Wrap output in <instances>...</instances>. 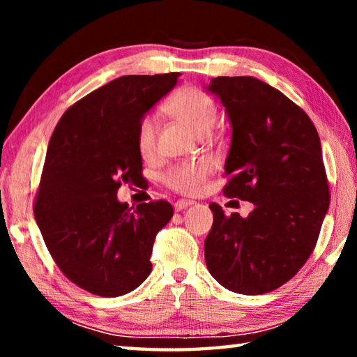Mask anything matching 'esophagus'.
Segmentation results:
<instances>
[{"instance_id": "1", "label": "esophagus", "mask_w": 357, "mask_h": 357, "mask_svg": "<svg viewBox=\"0 0 357 357\" xmlns=\"http://www.w3.org/2000/svg\"><path fill=\"white\" fill-rule=\"evenodd\" d=\"M192 204H195V203L187 202V200H178L176 203H174V211H176V213H181V211L192 206Z\"/></svg>"}]
</instances>
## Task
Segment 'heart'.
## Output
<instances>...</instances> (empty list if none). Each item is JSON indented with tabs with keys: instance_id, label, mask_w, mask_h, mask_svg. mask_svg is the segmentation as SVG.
<instances>
[{
	"instance_id": "b5f03b06",
	"label": "heart",
	"mask_w": 357,
	"mask_h": 357,
	"mask_svg": "<svg viewBox=\"0 0 357 357\" xmlns=\"http://www.w3.org/2000/svg\"><path fill=\"white\" fill-rule=\"evenodd\" d=\"M165 112L179 123L187 126L193 134L203 135L213 129L217 119V108L208 94L197 88H183L167 102ZM157 144V119L153 114L144 116L137 129V146L144 159L155 153ZM209 174V165L204 162H192L170 168L165 174V184L172 190L193 195L202 189Z\"/></svg>"
}]
</instances>
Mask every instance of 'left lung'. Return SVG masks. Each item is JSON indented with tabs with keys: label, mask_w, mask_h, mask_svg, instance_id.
<instances>
[{
	"label": "left lung",
	"mask_w": 357,
	"mask_h": 357,
	"mask_svg": "<svg viewBox=\"0 0 357 357\" xmlns=\"http://www.w3.org/2000/svg\"><path fill=\"white\" fill-rule=\"evenodd\" d=\"M206 91L231 126L223 193L255 208L241 217L211 204L204 259L229 291L269 293L304 266L328 213L321 142L304 110L255 77H217Z\"/></svg>",
	"instance_id": "1"
}]
</instances>
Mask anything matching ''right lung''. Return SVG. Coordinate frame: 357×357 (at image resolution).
<instances>
[{"label":"right lung","mask_w":357,"mask_h":357,"mask_svg":"<svg viewBox=\"0 0 357 357\" xmlns=\"http://www.w3.org/2000/svg\"><path fill=\"white\" fill-rule=\"evenodd\" d=\"M178 75L112 80L72 105L48 143L36 222L63 274L93 294L130 293L153 269L155 234L173 217L172 204L129 208L116 193L123 181L134 183L142 174L138 124Z\"/></svg>","instance_id":"right-lung-1"}]
</instances>
